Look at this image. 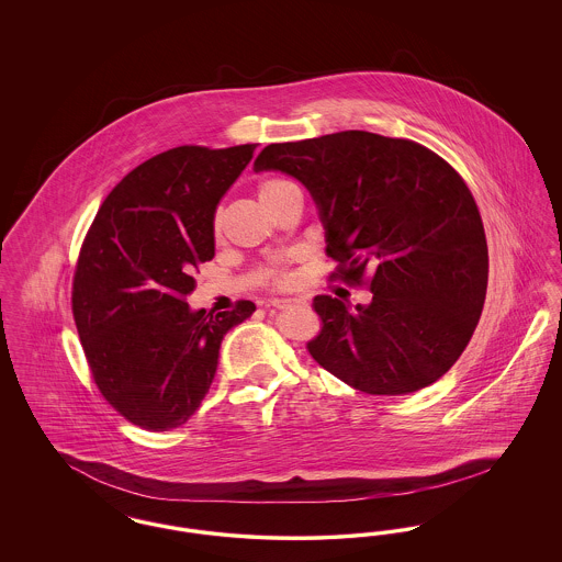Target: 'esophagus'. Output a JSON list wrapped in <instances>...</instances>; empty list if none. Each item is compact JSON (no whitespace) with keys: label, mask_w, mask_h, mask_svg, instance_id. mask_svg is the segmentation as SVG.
<instances>
[{"label":"esophagus","mask_w":562,"mask_h":562,"mask_svg":"<svg viewBox=\"0 0 562 562\" xmlns=\"http://www.w3.org/2000/svg\"><path fill=\"white\" fill-rule=\"evenodd\" d=\"M301 303H303L301 299H273V301H271V307H276V310H286V307L301 305Z\"/></svg>","instance_id":"obj_1"}]
</instances>
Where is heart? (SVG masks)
Returning <instances> with one entry per match:
<instances>
[{"instance_id": "1", "label": "heart", "mask_w": 562, "mask_h": 562, "mask_svg": "<svg viewBox=\"0 0 562 562\" xmlns=\"http://www.w3.org/2000/svg\"><path fill=\"white\" fill-rule=\"evenodd\" d=\"M293 193H299V188H296L294 183H291V181L278 179V177L263 179V181L259 183V188H257V195H259V200H261V204H263L266 209L278 204V202H282L284 198H289V195H293ZM211 229H213L214 240H221V236H223V213H221V209H216L213 213ZM266 278H268L271 284H276V286L289 284L291 273H289V269H286V261H276L273 266H269V268L266 269Z\"/></svg>"}]
</instances>
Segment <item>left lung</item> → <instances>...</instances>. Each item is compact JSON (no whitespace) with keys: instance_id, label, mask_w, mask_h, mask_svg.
I'll use <instances>...</instances> for the list:
<instances>
[{"instance_id":"8db88e82","label":"left lung","mask_w":562,"mask_h":562,"mask_svg":"<svg viewBox=\"0 0 562 562\" xmlns=\"http://www.w3.org/2000/svg\"><path fill=\"white\" fill-rule=\"evenodd\" d=\"M314 195L330 278L369 284V305L314 296L312 358L353 390L411 394L447 373L481 321L488 248L459 172L428 147L364 131L271 143L252 166ZM370 278L367 279L366 276Z\"/></svg>"}]
</instances>
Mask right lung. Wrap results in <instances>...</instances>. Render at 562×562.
<instances>
[{
    "label": "right lung",
    "instance_id": "right-lung-1",
    "mask_svg": "<svg viewBox=\"0 0 562 562\" xmlns=\"http://www.w3.org/2000/svg\"><path fill=\"white\" fill-rule=\"evenodd\" d=\"M255 143L181 145L131 170L94 216L71 310L103 398L147 431L179 428L204 401L225 333L255 312H191L193 273L214 257L213 213Z\"/></svg>",
    "mask_w": 562,
    "mask_h": 562
}]
</instances>
